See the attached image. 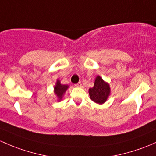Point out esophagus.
I'll list each match as a JSON object with an SVG mask.
<instances>
[{
	"mask_svg": "<svg viewBox=\"0 0 156 156\" xmlns=\"http://www.w3.org/2000/svg\"><path fill=\"white\" fill-rule=\"evenodd\" d=\"M75 86L78 87H81V81H79V82H78V83H76V84H75Z\"/></svg>",
	"mask_w": 156,
	"mask_h": 156,
	"instance_id": "1",
	"label": "esophagus"
}]
</instances>
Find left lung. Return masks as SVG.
I'll return each instance as SVG.
<instances>
[{"instance_id": "left-lung-1", "label": "left lung", "mask_w": 156, "mask_h": 156, "mask_svg": "<svg viewBox=\"0 0 156 156\" xmlns=\"http://www.w3.org/2000/svg\"><path fill=\"white\" fill-rule=\"evenodd\" d=\"M111 93L109 84L98 75L96 78L93 87L89 89L90 97L92 101L98 104H103L108 99Z\"/></svg>"}]
</instances>
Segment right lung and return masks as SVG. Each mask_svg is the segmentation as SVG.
<instances>
[{
  "instance_id": "obj_1",
  "label": "right lung",
  "mask_w": 156,
  "mask_h": 156,
  "mask_svg": "<svg viewBox=\"0 0 156 156\" xmlns=\"http://www.w3.org/2000/svg\"><path fill=\"white\" fill-rule=\"evenodd\" d=\"M68 88H69L68 85L61 84V83H60V81H59L58 79L57 80L56 84H55L54 89H55V93L56 94L57 97L58 98L59 101H60V100L62 99L65 92L67 90Z\"/></svg>"
}]
</instances>
